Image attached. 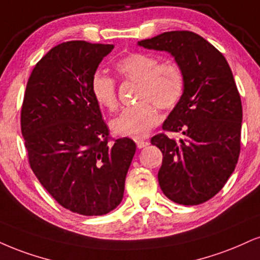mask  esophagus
<instances>
[{"instance_id": "obj_1", "label": "esophagus", "mask_w": 260, "mask_h": 260, "mask_svg": "<svg viewBox=\"0 0 260 260\" xmlns=\"http://www.w3.org/2000/svg\"><path fill=\"white\" fill-rule=\"evenodd\" d=\"M136 144H137V146H138L139 149H143V148H145V146H148L150 143L148 142V140L138 139V140H136Z\"/></svg>"}]
</instances>
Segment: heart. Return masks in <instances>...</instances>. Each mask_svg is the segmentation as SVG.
Segmentation results:
<instances>
[{
  "instance_id": "1",
  "label": "heart",
  "mask_w": 260,
  "mask_h": 260,
  "mask_svg": "<svg viewBox=\"0 0 260 260\" xmlns=\"http://www.w3.org/2000/svg\"><path fill=\"white\" fill-rule=\"evenodd\" d=\"M116 71L128 82L138 83L137 105L126 108L112 120L111 128L122 137L139 139L160 122L157 108L172 110L179 104L185 90V75L179 64L161 61L148 53H132L116 64ZM90 90L95 102L114 111L118 106L116 81L95 73L90 80Z\"/></svg>"
}]
</instances>
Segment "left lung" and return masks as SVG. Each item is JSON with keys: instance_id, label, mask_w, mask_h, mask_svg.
I'll use <instances>...</instances> for the list:
<instances>
[{"instance_id": "obj_1", "label": "left lung", "mask_w": 260, "mask_h": 260, "mask_svg": "<svg viewBox=\"0 0 260 260\" xmlns=\"http://www.w3.org/2000/svg\"><path fill=\"white\" fill-rule=\"evenodd\" d=\"M138 45L171 53L185 75L183 98L162 124L184 138L165 133L151 138L164 155L161 190L179 205L208 201L223 189L240 156L242 104L229 64L192 31H168Z\"/></svg>"}]
</instances>
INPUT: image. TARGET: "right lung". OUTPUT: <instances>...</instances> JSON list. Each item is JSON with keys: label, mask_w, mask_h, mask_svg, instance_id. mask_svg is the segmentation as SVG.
<instances>
[{"label": "right lung", "mask_w": 260, "mask_h": 260, "mask_svg": "<svg viewBox=\"0 0 260 260\" xmlns=\"http://www.w3.org/2000/svg\"><path fill=\"white\" fill-rule=\"evenodd\" d=\"M114 45L69 41L31 73L20 126L29 164L42 186L74 213L103 215L120 205L136 143L109 144L90 80Z\"/></svg>", "instance_id": "add662e5"}]
</instances>
